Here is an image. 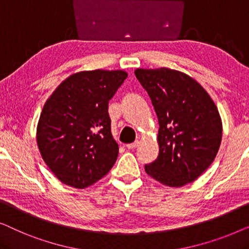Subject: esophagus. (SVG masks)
<instances>
[{"mask_svg": "<svg viewBox=\"0 0 249 249\" xmlns=\"http://www.w3.org/2000/svg\"><path fill=\"white\" fill-rule=\"evenodd\" d=\"M138 145H139V142L137 141V142H132V144H128L127 145V148L128 149H135L136 147H138Z\"/></svg>", "mask_w": 249, "mask_h": 249, "instance_id": "34e87169", "label": "esophagus"}]
</instances>
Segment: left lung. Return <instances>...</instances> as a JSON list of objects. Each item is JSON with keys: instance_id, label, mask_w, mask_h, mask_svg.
I'll return each instance as SVG.
<instances>
[{"instance_id": "obj_1", "label": "left lung", "mask_w": 249, "mask_h": 249, "mask_svg": "<svg viewBox=\"0 0 249 249\" xmlns=\"http://www.w3.org/2000/svg\"><path fill=\"white\" fill-rule=\"evenodd\" d=\"M159 119V156L145 171L169 187L195 181L215 159L222 139L219 110L202 85L181 71L136 69Z\"/></svg>"}]
</instances>
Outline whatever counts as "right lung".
Wrapping results in <instances>:
<instances>
[{
	"instance_id": "add662e5",
	"label": "right lung",
	"mask_w": 249,
	"mask_h": 249,
	"mask_svg": "<svg viewBox=\"0 0 249 249\" xmlns=\"http://www.w3.org/2000/svg\"><path fill=\"white\" fill-rule=\"evenodd\" d=\"M128 73L124 70L80 71L64 79L40 112L36 130L40 155L64 185L87 188L117 161L108 101Z\"/></svg>"
}]
</instances>
